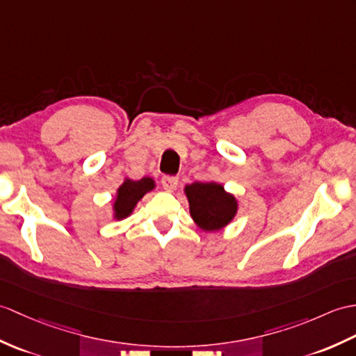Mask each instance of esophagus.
Instances as JSON below:
<instances>
[{"mask_svg":"<svg viewBox=\"0 0 356 356\" xmlns=\"http://www.w3.org/2000/svg\"><path fill=\"white\" fill-rule=\"evenodd\" d=\"M177 185H179V179L177 177H171V176L162 177V186H163L165 191L172 193L177 188Z\"/></svg>","mask_w":356,"mask_h":356,"instance_id":"34e87169","label":"esophagus"}]
</instances>
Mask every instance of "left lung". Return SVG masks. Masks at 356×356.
Masks as SVG:
<instances>
[{"label": "left lung", "mask_w": 356, "mask_h": 356, "mask_svg": "<svg viewBox=\"0 0 356 356\" xmlns=\"http://www.w3.org/2000/svg\"><path fill=\"white\" fill-rule=\"evenodd\" d=\"M189 216L203 232H218L229 226L238 212V200L217 181H194L184 188Z\"/></svg>", "instance_id": "1"}]
</instances>
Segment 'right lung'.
<instances>
[{
  "label": "right lung",
  "instance_id": "obj_1",
  "mask_svg": "<svg viewBox=\"0 0 356 356\" xmlns=\"http://www.w3.org/2000/svg\"><path fill=\"white\" fill-rule=\"evenodd\" d=\"M156 189V181L153 177H143L134 180L124 177L122 184L117 188L112 202V218L121 221L134 213L136 204L143 200V197Z\"/></svg>",
  "mask_w": 356,
  "mask_h": 356
}]
</instances>
